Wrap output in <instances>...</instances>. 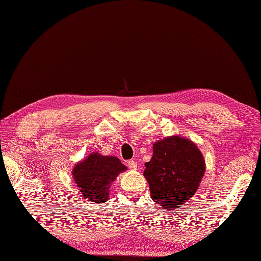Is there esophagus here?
Here are the masks:
<instances>
[{
	"label": "esophagus",
	"mask_w": 261,
	"mask_h": 261,
	"mask_svg": "<svg viewBox=\"0 0 261 261\" xmlns=\"http://www.w3.org/2000/svg\"><path fill=\"white\" fill-rule=\"evenodd\" d=\"M128 167H129L131 170H136V169H138V164H136L135 161L130 160V161H128Z\"/></svg>",
	"instance_id": "obj_1"
}]
</instances>
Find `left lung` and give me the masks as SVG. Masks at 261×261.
I'll return each instance as SVG.
<instances>
[{
  "mask_svg": "<svg viewBox=\"0 0 261 261\" xmlns=\"http://www.w3.org/2000/svg\"><path fill=\"white\" fill-rule=\"evenodd\" d=\"M145 167L151 199L163 208L172 210L196 194L205 161L194 142L173 135L153 144V155Z\"/></svg>",
  "mask_w": 261,
  "mask_h": 261,
  "instance_id": "left-lung-1",
  "label": "left lung"
}]
</instances>
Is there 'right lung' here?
Listing matches in <instances>:
<instances>
[{"instance_id":"right-lung-1","label":"right lung","mask_w":261,"mask_h":261,"mask_svg":"<svg viewBox=\"0 0 261 261\" xmlns=\"http://www.w3.org/2000/svg\"><path fill=\"white\" fill-rule=\"evenodd\" d=\"M126 169L116 156L93 152L77 163L72 173L82 197L95 203H105L112 182Z\"/></svg>"}]
</instances>
